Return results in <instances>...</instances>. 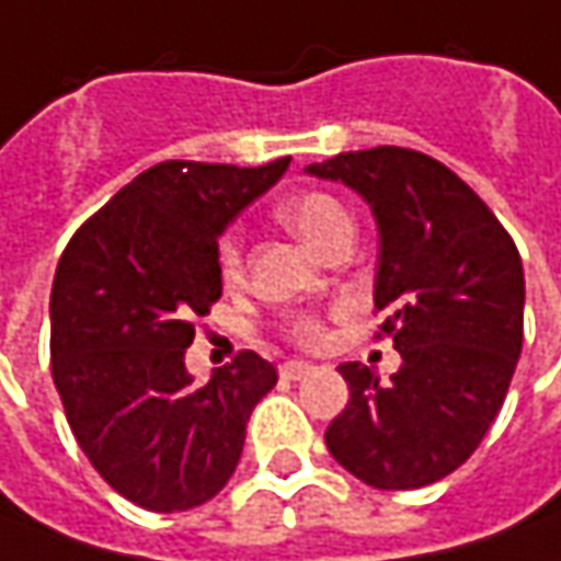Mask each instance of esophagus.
<instances>
[{
  "mask_svg": "<svg viewBox=\"0 0 561 561\" xmlns=\"http://www.w3.org/2000/svg\"><path fill=\"white\" fill-rule=\"evenodd\" d=\"M313 373V366L310 363H300V359H288V363H282L279 366V376L285 381H300L304 376H310Z\"/></svg>",
  "mask_w": 561,
  "mask_h": 561,
  "instance_id": "1",
  "label": "esophagus"
}]
</instances>
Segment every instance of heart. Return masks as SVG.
<instances>
[{
  "instance_id": "heart-1",
  "label": "heart",
  "mask_w": 561,
  "mask_h": 561,
  "mask_svg": "<svg viewBox=\"0 0 561 561\" xmlns=\"http://www.w3.org/2000/svg\"><path fill=\"white\" fill-rule=\"evenodd\" d=\"M279 217L288 222L310 248H317V251L329 242L339 229L351 226V217H347L344 204H341L335 195L317 192V188H313V192H298V195H291L288 202H282ZM217 261H220V273L226 282L242 276V239H239L236 229L226 232L220 239ZM285 332H288V339L298 341L300 347H319V344L325 341V335H329V332H325V322L319 317H310V313H300V317L288 319V322H285Z\"/></svg>"
}]
</instances>
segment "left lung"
<instances>
[{"mask_svg": "<svg viewBox=\"0 0 561 561\" xmlns=\"http://www.w3.org/2000/svg\"><path fill=\"white\" fill-rule=\"evenodd\" d=\"M307 173L359 192L378 220L376 339L400 369L341 363L351 400L325 447L378 491L456 472L500 413L525 339V273L503 222L450 167L413 148L341 151Z\"/></svg>", "mask_w": 561, "mask_h": 561, "instance_id": "8db88e82", "label": "left lung"}]
</instances>
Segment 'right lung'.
Masks as SVG:
<instances>
[{
    "mask_svg": "<svg viewBox=\"0 0 561 561\" xmlns=\"http://www.w3.org/2000/svg\"><path fill=\"white\" fill-rule=\"evenodd\" d=\"M291 158L164 161L124 185L65 248L51 282V381L92 469L129 503L183 512L232 478L276 366L242 351L210 381L185 373L192 319L222 295L217 236Z\"/></svg>",
    "mask_w": 561,
    "mask_h": 561,
    "instance_id": "add662e5",
    "label": "right lung"
}]
</instances>
